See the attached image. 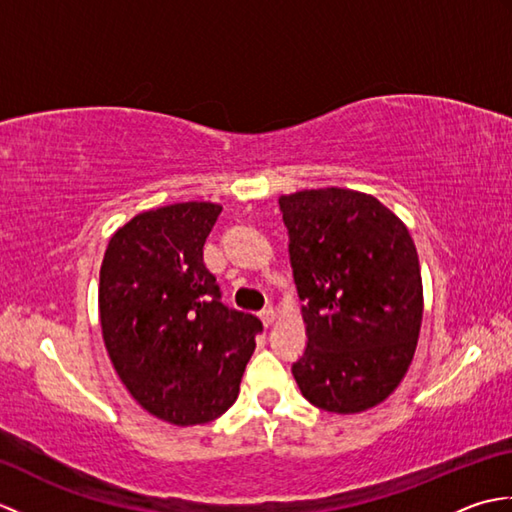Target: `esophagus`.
I'll return each mask as SVG.
<instances>
[{
    "label": "esophagus",
    "mask_w": 512,
    "mask_h": 512,
    "mask_svg": "<svg viewBox=\"0 0 512 512\" xmlns=\"http://www.w3.org/2000/svg\"><path fill=\"white\" fill-rule=\"evenodd\" d=\"M259 319H262V323H264V325H273V323H275V319H277V312H275V308H273V306L264 308L262 312H259Z\"/></svg>",
    "instance_id": "esophagus-1"
}]
</instances>
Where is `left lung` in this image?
Wrapping results in <instances>:
<instances>
[{
	"label": "left lung",
	"instance_id": "obj_1",
	"mask_svg": "<svg viewBox=\"0 0 512 512\" xmlns=\"http://www.w3.org/2000/svg\"><path fill=\"white\" fill-rule=\"evenodd\" d=\"M308 345L292 365L301 394L332 413L376 407L405 378L422 323V277L407 226L374 195H281Z\"/></svg>",
	"mask_w": 512,
	"mask_h": 512
}]
</instances>
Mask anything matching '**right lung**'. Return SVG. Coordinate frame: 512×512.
I'll list each match as a JSON object with an SVG mask.
<instances>
[{
  "label": "right lung",
  "instance_id": "right-lung-1",
  "mask_svg": "<svg viewBox=\"0 0 512 512\" xmlns=\"http://www.w3.org/2000/svg\"><path fill=\"white\" fill-rule=\"evenodd\" d=\"M222 213L180 202L118 228L101 264L103 341L118 378L151 416L204 424L233 405L262 321L226 308L202 248Z\"/></svg>",
  "mask_w": 512,
  "mask_h": 512
}]
</instances>
